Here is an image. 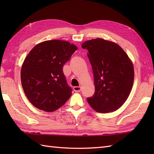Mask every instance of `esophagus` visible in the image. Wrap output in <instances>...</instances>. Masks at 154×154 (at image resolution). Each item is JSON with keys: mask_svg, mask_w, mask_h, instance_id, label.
<instances>
[{"mask_svg": "<svg viewBox=\"0 0 154 154\" xmlns=\"http://www.w3.org/2000/svg\"><path fill=\"white\" fill-rule=\"evenodd\" d=\"M73 89H74V91H75V92H77V93L80 92V91H81V87H80V86H79V87H73Z\"/></svg>", "mask_w": 154, "mask_h": 154, "instance_id": "34e87169", "label": "esophagus"}]
</instances>
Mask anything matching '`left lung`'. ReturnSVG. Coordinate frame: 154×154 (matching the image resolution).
<instances>
[{
    "instance_id": "left-lung-1",
    "label": "left lung",
    "mask_w": 154,
    "mask_h": 154,
    "mask_svg": "<svg viewBox=\"0 0 154 154\" xmlns=\"http://www.w3.org/2000/svg\"><path fill=\"white\" fill-rule=\"evenodd\" d=\"M93 69L95 92L87 101L98 112H114L122 106L132 89V60L119 45L102 38L83 42Z\"/></svg>"
}]
</instances>
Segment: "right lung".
<instances>
[{
  "instance_id": "1",
  "label": "right lung",
  "mask_w": 154,
  "mask_h": 154,
  "mask_svg": "<svg viewBox=\"0 0 154 154\" xmlns=\"http://www.w3.org/2000/svg\"><path fill=\"white\" fill-rule=\"evenodd\" d=\"M77 47L67 41L52 40L35 45L21 68V83L26 96L37 109L53 112L71 96L63 72Z\"/></svg>"
}]
</instances>
